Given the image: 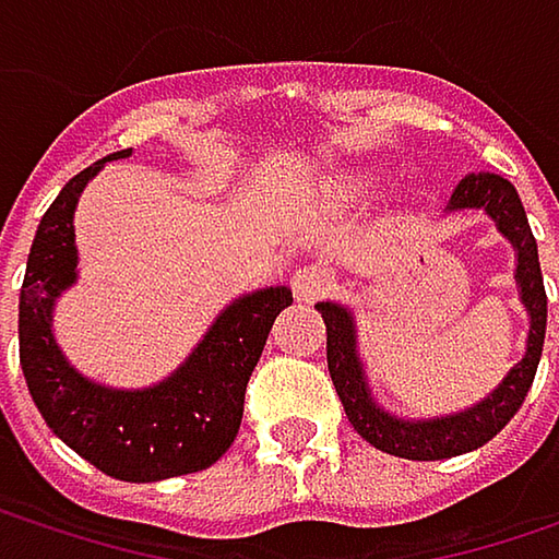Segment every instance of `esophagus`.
<instances>
[{
	"label": "esophagus",
	"instance_id": "34e87169",
	"mask_svg": "<svg viewBox=\"0 0 559 559\" xmlns=\"http://www.w3.org/2000/svg\"><path fill=\"white\" fill-rule=\"evenodd\" d=\"M333 284H336L333 272L323 269V265H317V262L300 265V269L294 272V278H290V287H294V294H297L300 300H317V297L330 294Z\"/></svg>",
	"mask_w": 559,
	"mask_h": 559
}]
</instances>
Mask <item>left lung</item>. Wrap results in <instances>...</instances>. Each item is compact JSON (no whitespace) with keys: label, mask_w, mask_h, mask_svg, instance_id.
Segmentation results:
<instances>
[{"label":"left lung","mask_w":559,"mask_h":559,"mask_svg":"<svg viewBox=\"0 0 559 559\" xmlns=\"http://www.w3.org/2000/svg\"><path fill=\"white\" fill-rule=\"evenodd\" d=\"M456 206H486L489 216L499 223L504 236L518 246V284H521V300L531 313V336H527V353L524 359L508 372L492 397L476 404L473 411H463L456 417H440V420H397L389 417L382 407L372 404L366 379L356 359V336H353V320L343 307L336 304H317L323 323H326V369L336 385V394L346 407L349 424L366 437L376 450H385L404 460H447L469 453L483 443H489L504 424L514 417V411L524 404L531 382L537 376L540 349H544V330H547V290L544 275L537 262V242L527 226V213L521 206L518 190L499 177V174H469L456 193L450 210Z\"/></svg>","instance_id":"obj_1"}]
</instances>
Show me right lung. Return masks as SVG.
<instances>
[{
    "label": "right lung",
    "mask_w": 559,
    "mask_h": 559,
    "mask_svg": "<svg viewBox=\"0 0 559 559\" xmlns=\"http://www.w3.org/2000/svg\"><path fill=\"white\" fill-rule=\"evenodd\" d=\"M126 155L129 148L106 162ZM99 165L63 183L35 233L19 297L22 372L48 427L106 476L158 483L200 473L233 447L249 376L275 317L294 297L287 287H265L236 300L213 323L197 353L155 389L112 391L80 379L51 336V307L57 294L76 278L73 206Z\"/></svg>",
    "instance_id": "1"
}]
</instances>
